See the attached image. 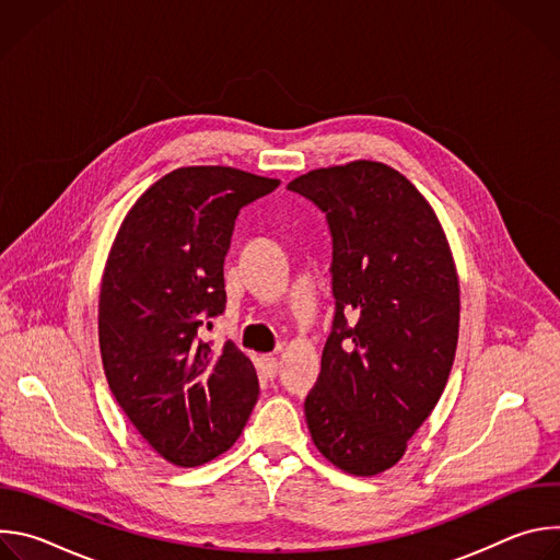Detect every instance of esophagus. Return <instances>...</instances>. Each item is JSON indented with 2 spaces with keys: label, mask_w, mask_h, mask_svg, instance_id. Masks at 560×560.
Returning <instances> with one entry per match:
<instances>
[{
  "label": "esophagus",
  "mask_w": 560,
  "mask_h": 560,
  "mask_svg": "<svg viewBox=\"0 0 560 560\" xmlns=\"http://www.w3.org/2000/svg\"><path fill=\"white\" fill-rule=\"evenodd\" d=\"M261 372L266 374V376H275L277 374V370H279V361H277V357H272V354H266V357H261Z\"/></svg>",
  "instance_id": "34e87169"
}]
</instances>
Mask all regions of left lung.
<instances>
[{
  "label": "left lung",
  "instance_id": "left-lung-1",
  "mask_svg": "<svg viewBox=\"0 0 560 560\" xmlns=\"http://www.w3.org/2000/svg\"><path fill=\"white\" fill-rule=\"evenodd\" d=\"M288 190L332 234L337 312L307 430L339 469L374 476L401 460L445 389L460 310L452 253L423 195L385 164L312 171Z\"/></svg>",
  "mask_w": 560,
  "mask_h": 560
}]
</instances>
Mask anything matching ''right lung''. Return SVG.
<instances>
[{
	"instance_id": "add662e5",
	"label": "right lung",
	"mask_w": 560,
	"mask_h": 560,
	"mask_svg": "<svg viewBox=\"0 0 560 560\" xmlns=\"http://www.w3.org/2000/svg\"><path fill=\"white\" fill-rule=\"evenodd\" d=\"M279 182L225 166L177 168L121 223L100 294V348L117 404L179 467L223 454L259 396L253 361L203 328L225 310L223 261L238 210Z\"/></svg>"
}]
</instances>
